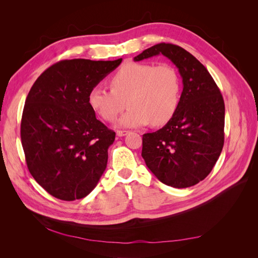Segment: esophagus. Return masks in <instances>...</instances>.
Instances as JSON below:
<instances>
[{"mask_svg": "<svg viewBox=\"0 0 258 258\" xmlns=\"http://www.w3.org/2000/svg\"><path fill=\"white\" fill-rule=\"evenodd\" d=\"M129 134V131H122V130H118L116 132V135H117V137H124V136H127Z\"/></svg>", "mask_w": 258, "mask_h": 258, "instance_id": "obj_1", "label": "esophagus"}]
</instances>
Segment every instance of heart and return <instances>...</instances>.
Masks as SVG:
<instances>
[{
	"label": "heart",
	"instance_id": "b5f03b06",
	"mask_svg": "<svg viewBox=\"0 0 258 258\" xmlns=\"http://www.w3.org/2000/svg\"><path fill=\"white\" fill-rule=\"evenodd\" d=\"M111 88L97 85L88 93L91 110L106 121H113L126 107L130 108L117 122L122 128L152 123L162 126L171 120L181 103L182 82L177 70L169 63L123 64L111 79Z\"/></svg>",
	"mask_w": 258,
	"mask_h": 258
}]
</instances>
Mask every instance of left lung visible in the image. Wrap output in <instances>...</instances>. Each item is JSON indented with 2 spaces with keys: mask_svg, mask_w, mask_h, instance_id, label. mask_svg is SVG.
<instances>
[{
  "mask_svg": "<svg viewBox=\"0 0 258 258\" xmlns=\"http://www.w3.org/2000/svg\"><path fill=\"white\" fill-rule=\"evenodd\" d=\"M167 57L182 77L181 103L161 129L143 135L142 157L160 182L175 188L198 184L212 171L224 145L225 104L204 64L184 48L160 43L134 58Z\"/></svg>",
  "mask_w": 258,
  "mask_h": 258,
  "instance_id": "1",
  "label": "left lung"
}]
</instances>
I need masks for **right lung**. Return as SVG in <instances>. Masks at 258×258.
Returning a JSON list of instances; mask_svg holds the SVG:
<instances>
[{
	"label": "right lung",
	"mask_w": 258,
	"mask_h": 258,
	"mask_svg": "<svg viewBox=\"0 0 258 258\" xmlns=\"http://www.w3.org/2000/svg\"><path fill=\"white\" fill-rule=\"evenodd\" d=\"M121 60L57 62L29 91L21 143L30 173L51 196L66 201L82 199L105 171L115 132L96 118L88 93Z\"/></svg>",
	"instance_id": "right-lung-1"
}]
</instances>
